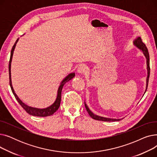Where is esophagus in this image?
I'll list each match as a JSON object with an SVG mask.
<instances>
[{
  "label": "esophagus",
  "instance_id": "obj_1",
  "mask_svg": "<svg viewBox=\"0 0 157 157\" xmlns=\"http://www.w3.org/2000/svg\"><path fill=\"white\" fill-rule=\"evenodd\" d=\"M77 71H78V72L79 74H83L85 73L86 71V65H79V67L78 68Z\"/></svg>",
  "mask_w": 157,
  "mask_h": 157
}]
</instances>
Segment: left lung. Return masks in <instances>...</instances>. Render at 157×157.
I'll list each match as a JSON object with an SVG mask.
<instances>
[{
  "mask_svg": "<svg viewBox=\"0 0 157 157\" xmlns=\"http://www.w3.org/2000/svg\"><path fill=\"white\" fill-rule=\"evenodd\" d=\"M134 44L138 47L139 48H140L141 49H142L145 56L146 57L147 59V85H146V90L147 88V85H148V81H149V78H150V55H149V52H148L147 48L146 46V44L143 42L142 39L139 37H137L135 40H134ZM85 105L86 109L88 112V113L89 114V115L93 119L96 120H98V121H120V120H117V119H111V118H103L101 117H98L97 116V115H95L94 114H93L90 110L89 109V108H88V106L86 105V104L85 102Z\"/></svg>",
  "mask_w": 157,
  "mask_h": 157,
  "instance_id": "1",
  "label": "left lung"
}]
</instances>
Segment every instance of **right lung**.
Segmentation results:
<instances>
[{"instance_id": "right-lung-1", "label": "right lung", "mask_w": 157, "mask_h": 157, "mask_svg": "<svg viewBox=\"0 0 157 157\" xmlns=\"http://www.w3.org/2000/svg\"><path fill=\"white\" fill-rule=\"evenodd\" d=\"M18 39L16 40V42L14 43V44L13 45L11 52V56H10V62H9V76H10V85L12 90V92L13 94V95H14L16 99L17 100V101L19 102V104L21 105V106L23 108V109H25V111H26V112L32 115V116H36V117H48V116H51V115L53 114L59 108V106L60 104V102H61V94H62V88L64 85V84L66 83V82L69 81V80H71V79H72L74 76H75V74L74 73H71L69 75H68L67 77H66L61 83L59 90H58V95H57V97L55 101V102L51 105L48 107V108H46V109H37V108H32V107H29L28 105H27L26 104H25L23 102H22V101L20 99L18 98V97L16 95V94H15L13 88L12 86V84H11V60H12V56H13V52L14 48L16 46V43L18 42Z\"/></svg>"}]
</instances>
